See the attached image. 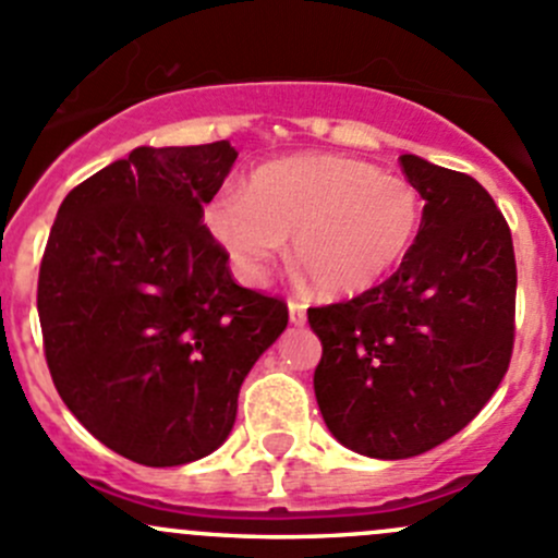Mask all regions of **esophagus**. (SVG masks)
Wrapping results in <instances>:
<instances>
[{
    "instance_id": "34e87169",
    "label": "esophagus",
    "mask_w": 558,
    "mask_h": 558,
    "mask_svg": "<svg viewBox=\"0 0 558 558\" xmlns=\"http://www.w3.org/2000/svg\"><path fill=\"white\" fill-rule=\"evenodd\" d=\"M289 318H291V324H294V326H302L307 320V307L302 305V302L291 300L289 302Z\"/></svg>"
}]
</instances>
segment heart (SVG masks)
Here are the masks:
<instances>
[{"label":"heart","instance_id":"1","mask_svg":"<svg viewBox=\"0 0 558 558\" xmlns=\"http://www.w3.org/2000/svg\"><path fill=\"white\" fill-rule=\"evenodd\" d=\"M424 199L410 180L345 156H291L223 191L205 227L247 283H258L291 238V262L324 296L384 283L418 238Z\"/></svg>","mask_w":558,"mask_h":558}]
</instances>
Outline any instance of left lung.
I'll return each instance as SVG.
<instances>
[{
  "label": "left lung",
  "instance_id": "obj_1",
  "mask_svg": "<svg viewBox=\"0 0 558 558\" xmlns=\"http://www.w3.org/2000/svg\"><path fill=\"white\" fill-rule=\"evenodd\" d=\"M402 170L426 205L397 272L307 311L326 429L388 461L432 451L481 413L508 373L515 315L513 238L488 191L413 154Z\"/></svg>",
  "mask_w": 558,
  "mask_h": 558
}]
</instances>
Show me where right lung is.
<instances>
[{"label":"right lung","instance_id":"right-lung-1","mask_svg":"<svg viewBox=\"0 0 558 558\" xmlns=\"http://www.w3.org/2000/svg\"><path fill=\"white\" fill-rule=\"evenodd\" d=\"M238 150L140 145L56 213L37 311L56 391L110 451L145 466L227 442L245 375L289 311L232 280L202 223Z\"/></svg>","mask_w":558,"mask_h":558}]
</instances>
